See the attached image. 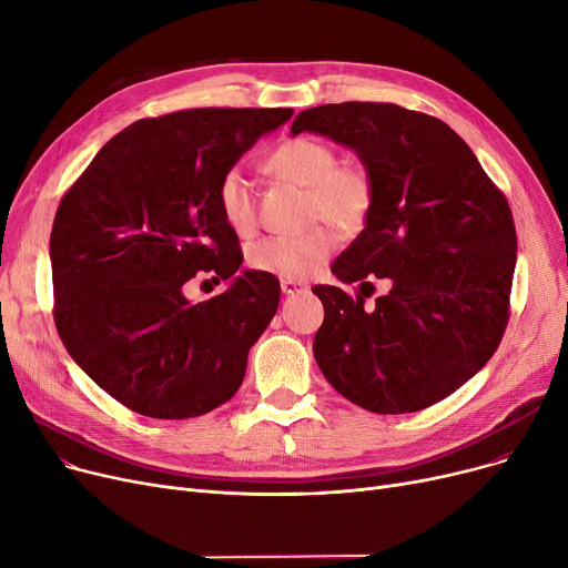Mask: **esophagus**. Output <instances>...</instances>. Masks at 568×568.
<instances>
[{"label": "esophagus", "instance_id": "esophagus-1", "mask_svg": "<svg viewBox=\"0 0 568 568\" xmlns=\"http://www.w3.org/2000/svg\"><path fill=\"white\" fill-rule=\"evenodd\" d=\"M308 285L304 281H292V278H283L281 281V290L283 294H296V292H304Z\"/></svg>", "mask_w": 568, "mask_h": 568}]
</instances>
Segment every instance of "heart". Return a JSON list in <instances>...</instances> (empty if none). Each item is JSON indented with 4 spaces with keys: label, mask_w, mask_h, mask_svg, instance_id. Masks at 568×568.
<instances>
[{
    "label": "heart",
    "mask_w": 568,
    "mask_h": 568,
    "mask_svg": "<svg viewBox=\"0 0 568 568\" xmlns=\"http://www.w3.org/2000/svg\"><path fill=\"white\" fill-rule=\"evenodd\" d=\"M283 182L308 189V221H326L341 232L359 230L373 204V182L364 168L338 165L332 144L315 138H290L281 142L266 161ZM216 202L227 227L239 236L257 230V202L248 174L230 168L219 182ZM329 225H315L302 234L264 236L246 257L260 274L302 281L313 276L332 257L336 234Z\"/></svg>",
    "instance_id": "b5f03b06"
}]
</instances>
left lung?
I'll use <instances>...</instances> for the list:
<instances>
[{
    "instance_id": "left-lung-1",
    "label": "left lung",
    "mask_w": 568,
    "mask_h": 568,
    "mask_svg": "<svg viewBox=\"0 0 568 568\" xmlns=\"http://www.w3.org/2000/svg\"><path fill=\"white\" fill-rule=\"evenodd\" d=\"M302 131L354 149L373 182L366 227L332 266L359 292L313 287L324 306L315 362L368 412L426 409L479 373L504 336L518 251L511 206L437 116L349 101L300 112L292 135ZM371 277L390 292L364 307Z\"/></svg>"
}]
</instances>
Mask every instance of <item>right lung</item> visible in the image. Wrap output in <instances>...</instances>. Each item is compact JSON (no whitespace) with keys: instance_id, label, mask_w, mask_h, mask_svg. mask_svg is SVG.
Wrapping results in <instances>:
<instances>
[{"instance_id":"right-lung-1","label":"right lung","mask_w":568,"mask_h":568,"mask_svg":"<svg viewBox=\"0 0 568 568\" xmlns=\"http://www.w3.org/2000/svg\"><path fill=\"white\" fill-rule=\"evenodd\" d=\"M292 108H195L116 133L59 202L50 232L54 324L103 392L152 419L227 403L281 300L276 276L239 266L216 202L221 176ZM197 271L230 280L191 305Z\"/></svg>"}]
</instances>
